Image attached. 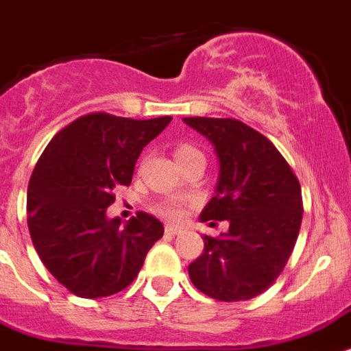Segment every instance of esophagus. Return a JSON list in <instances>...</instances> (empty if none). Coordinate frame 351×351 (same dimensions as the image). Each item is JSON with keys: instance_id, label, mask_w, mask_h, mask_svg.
<instances>
[{"instance_id": "34e87169", "label": "esophagus", "mask_w": 351, "mask_h": 351, "mask_svg": "<svg viewBox=\"0 0 351 351\" xmlns=\"http://www.w3.org/2000/svg\"><path fill=\"white\" fill-rule=\"evenodd\" d=\"M166 234H167V235H173V237H175V235L184 234V230H182V228H178V226L167 225V226H166Z\"/></svg>"}]
</instances>
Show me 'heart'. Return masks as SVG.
Masks as SVG:
<instances>
[{
  "mask_svg": "<svg viewBox=\"0 0 351 351\" xmlns=\"http://www.w3.org/2000/svg\"><path fill=\"white\" fill-rule=\"evenodd\" d=\"M193 157H203L202 152L196 149L191 144H180V146H176L175 149V158L176 162L187 160V158ZM157 212L160 216L167 217V219H180L184 216V203L180 199H164L157 205Z\"/></svg>",
  "mask_w": 351,
  "mask_h": 351,
  "instance_id": "obj_1",
  "label": "heart"
}]
</instances>
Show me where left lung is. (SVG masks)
Segmentation results:
<instances>
[{
	"instance_id": "8db88e82",
	"label": "left lung",
	"mask_w": 351,
	"mask_h": 351,
	"mask_svg": "<svg viewBox=\"0 0 351 351\" xmlns=\"http://www.w3.org/2000/svg\"><path fill=\"white\" fill-rule=\"evenodd\" d=\"M205 135L219 158L216 194L202 221H228L219 237L189 264L194 287L219 302L258 296L278 278L293 253L303 217L302 187L267 137L237 119L184 117Z\"/></svg>"
}]
</instances>
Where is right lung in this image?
<instances>
[{"label":"right lung","instance_id":"obj_1","mask_svg":"<svg viewBox=\"0 0 351 351\" xmlns=\"http://www.w3.org/2000/svg\"><path fill=\"white\" fill-rule=\"evenodd\" d=\"M171 119L94 112L62 128L40 155L26 196L28 230L44 266L76 296L103 298L128 287L164 235L146 212L121 226L107 208L114 187L130 185L143 148Z\"/></svg>","mask_w":351,"mask_h":351}]
</instances>
